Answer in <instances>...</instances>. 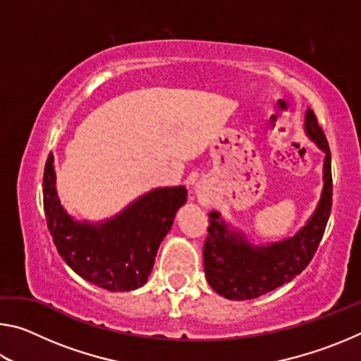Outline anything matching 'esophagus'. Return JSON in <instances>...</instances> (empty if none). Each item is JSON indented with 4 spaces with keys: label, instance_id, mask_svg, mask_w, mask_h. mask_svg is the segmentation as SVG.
I'll return each mask as SVG.
<instances>
[{
    "label": "esophagus",
    "instance_id": "obj_1",
    "mask_svg": "<svg viewBox=\"0 0 361 361\" xmlns=\"http://www.w3.org/2000/svg\"><path fill=\"white\" fill-rule=\"evenodd\" d=\"M195 195H197V200L200 205H209L210 200H212V192L210 189L207 188L205 185H202V183H199L197 186H195Z\"/></svg>",
    "mask_w": 361,
    "mask_h": 361
}]
</instances>
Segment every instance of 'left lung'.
<instances>
[{"label": "left lung", "mask_w": 361, "mask_h": 361, "mask_svg": "<svg viewBox=\"0 0 361 361\" xmlns=\"http://www.w3.org/2000/svg\"><path fill=\"white\" fill-rule=\"evenodd\" d=\"M304 132L317 148L325 152L323 159V189L319 204L305 224L295 235L267 243H255L240 229L221 218V213H209V235L204 245L207 282L232 301H245L272 291L299 276L319 248L333 204L331 154L314 111L305 109Z\"/></svg>", "instance_id": "obj_1"}]
</instances>
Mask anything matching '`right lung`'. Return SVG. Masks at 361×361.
I'll return each mask as SVG.
<instances>
[{
	"label": "right lung",
	"instance_id": "right-lung-1",
	"mask_svg": "<svg viewBox=\"0 0 361 361\" xmlns=\"http://www.w3.org/2000/svg\"><path fill=\"white\" fill-rule=\"evenodd\" d=\"M51 154L42 178L47 228L59 255L79 277L108 291L148 282L159 245L188 200L185 186L156 188L103 221H81L60 204Z\"/></svg>",
	"mask_w": 361,
	"mask_h": 361
}]
</instances>
